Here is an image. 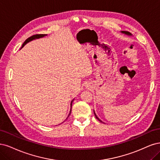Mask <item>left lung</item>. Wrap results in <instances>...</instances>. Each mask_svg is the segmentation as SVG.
Instances as JSON below:
<instances>
[{
    "label": "left lung",
    "instance_id": "left-lung-1",
    "mask_svg": "<svg viewBox=\"0 0 160 160\" xmlns=\"http://www.w3.org/2000/svg\"><path fill=\"white\" fill-rule=\"evenodd\" d=\"M122 32H123V33H125V34H128V35H131V34H130V32H128V31H123ZM94 115H95V116H96V119H97L98 120L100 121V122H102L99 119V118L97 117V116H96V114H95V112H94Z\"/></svg>",
    "mask_w": 160,
    "mask_h": 160
}]
</instances>
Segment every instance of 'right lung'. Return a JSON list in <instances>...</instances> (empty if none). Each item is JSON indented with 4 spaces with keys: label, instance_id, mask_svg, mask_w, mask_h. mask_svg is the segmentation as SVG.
<instances>
[{
    "label": "right lung",
    "instance_id": "obj_1",
    "mask_svg": "<svg viewBox=\"0 0 160 160\" xmlns=\"http://www.w3.org/2000/svg\"><path fill=\"white\" fill-rule=\"evenodd\" d=\"M44 36H45V34H35V35H33V36H32V37H30L28 38L27 40H26L24 41V42L22 44V48L23 46H24L26 44H27V42H30V41H31V40H34V39H35V38H41V37H44ZM73 100L71 102V109H72V104ZM70 112H71V110H70ZM70 112L69 115L70 114Z\"/></svg>",
    "mask_w": 160,
    "mask_h": 160
}]
</instances>
